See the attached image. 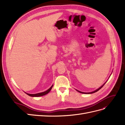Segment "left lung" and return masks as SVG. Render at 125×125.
<instances>
[{
	"mask_svg": "<svg viewBox=\"0 0 125 125\" xmlns=\"http://www.w3.org/2000/svg\"><path fill=\"white\" fill-rule=\"evenodd\" d=\"M109 77H110V76H109ZM107 82V81H106ZM106 82H105V83H104L103 84V85H101V87H100V88H99L98 89H97V90H95V91H92V92H81V91H79V90H76V91H78L79 92H80V93H81V94H93V93H94V92H97L98 91H99V90H100V89H101V88H102V87H103V86L105 84V83H106Z\"/></svg>",
	"mask_w": 125,
	"mask_h": 125,
	"instance_id": "left-lung-1",
	"label": "left lung"
}]
</instances>
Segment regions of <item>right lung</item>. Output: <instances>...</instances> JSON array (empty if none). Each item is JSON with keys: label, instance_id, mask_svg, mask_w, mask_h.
<instances>
[{"label": "right lung", "instance_id": "1", "mask_svg": "<svg viewBox=\"0 0 125 125\" xmlns=\"http://www.w3.org/2000/svg\"><path fill=\"white\" fill-rule=\"evenodd\" d=\"M53 85H52L51 87L48 89V90H47L46 91H44V92H40V93H38V94H28V93H26V92H25V94H26L27 95H28L29 96H31V97H41V96H43V95H45L46 94H47L51 90V89H52V87H53Z\"/></svg>", "mask_w": 125, "mask_h": 125}]
</instances>
